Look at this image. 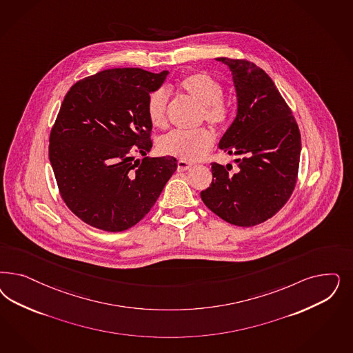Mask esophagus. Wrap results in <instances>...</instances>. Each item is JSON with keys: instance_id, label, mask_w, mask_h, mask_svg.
Listing matches in <instances>:
<instances>
[{"instance_id": "esophagus-1", "label": "esophagus", "mask_w": 353, "mask_h": 353, "mask_svg": "<svg viewBox=\"0 0 353 353\" xmlns=\"http://www.w3.org/2000/svg\"><path fill=\"white\" fill-rule=\"evenodd\" d=\"M191 168H192V163H188V162H185V161H179V162H178V171H179V172L190 170Z\"/></svg>"}]
</instances>
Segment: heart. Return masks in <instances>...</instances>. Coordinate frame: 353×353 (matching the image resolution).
<instances>
[{"label":"heart","instance_id":"heart-1","mask_svg":"<svg viewBox=\"0 0 353 353\" xmlns=\"http://www.w3.org/2000/svg\"><path fill=\"white\" fill-rule=\"evenodd\" d=\"M179 91L192 97L203 105L201 117L209 123L223 127L230 119L231 106L222 97L223 87L219 80L206 72H194L184 77L178 83ZM169 108V94L162 88L149 94L147 103L149 121L154 127L166 125ZM216 135L209 128H199L194 131H171L159 141L161 153L172 156L185 162H196L204 159L206 153L213 148Z\"/></svg>","mask_w":353,"mask_h":353}]
</instances>
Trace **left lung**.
I'll return each instance as SVG.
<instances>
[{
    "mask_svg": "<svg viewBox=\"0 0 353 353\" xmlns=\"http://www.w3.org/2000/svg\"><path fill=\"white\" fill-rule=\"evenodd\" d=\"M232 75L238 100L234 122L218 147L239 156L232 166L212 163L213 182L201 200L216 216L250 228L272 216L295 188L301 152L300 131L273 80L245 59L216 58Z\"/></svg>",
    "mask_w": 353,
    "mask_h": 353,
    "instance_id": "1",
    "label": "left lung"
}]
</instances>
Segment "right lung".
<instances>
[{
	"label": "right lung",
	"mask_w": 353,
	"mask_h": 353,
	"mask_svg": "<svg viewBox=\"0 0 353 353\" xmlns=\"http://www.w3.org/2000/svg\"><path fill=\"white\" fill-rule=\"evenodd\" d=\"M168 75L103 70L75 83L65 96L50 132L49 159L68 209L93 228L118 232L137 225L178 168L171 156L147 157L149 94ZM134 151L145 156L141 163Z\"/></svg>",
	"instance_id": "1"
}]
</instances>
